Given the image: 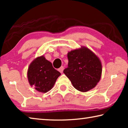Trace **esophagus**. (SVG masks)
Listing matches in <instances>:
<instances>
[{"instance_id": "1", "label": "esophagus", "mask_w": 128, "mask_h": 128, "mask_svg": "<svg viewBox=\"0 0 128 128\" xmlns=\"http://www.w3.org/2000/svg\"><path fill=\"white\" fill-rule=\"evenodd\" d=\"M58 70H59V71L60 73H62V72H63V70H64V66H62L59 69H58Z\"/></svg>"}]
</instances>
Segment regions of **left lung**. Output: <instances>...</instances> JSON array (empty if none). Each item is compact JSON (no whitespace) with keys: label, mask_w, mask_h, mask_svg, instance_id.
Returning a JSON list of instances; mask_svg holds the SVG:
<instances>
[{"label":"left lung","mask_w":128,"mask_h":128,"mask_svg":"<svg viewBox=\"0 0 128 128\" xmlns=\"http://www.w3.org/2000/svg\"><path fill=\"white\" fill-rule=\"evenodd\" d=\"M68 68L63 72L73 86L81 92H88L100 81L102 66L99 58L84 46L68 53Z\"/></svg>","instance_id":"left-lung-1"}]
</instances>
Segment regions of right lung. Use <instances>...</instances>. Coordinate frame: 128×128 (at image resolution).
Wrapping results in <instances>:
<instances>
[{"label": "right lung", "mask_w": 128, "mask_h": 128, "mask_svg": "<svg viewBox=\"0 0 128 128\" xmlns=\"http://www.w3.org/2000/svg\"><path fill=\"white\" fill-rule=\"evenodd\" d=\"M27 75L30 85L34 86L38 92L45 93L53 88L61 73L42 55L36 58L30 63Z\"/></svg>", "instance_id": "add662e5"}]
</instances>
